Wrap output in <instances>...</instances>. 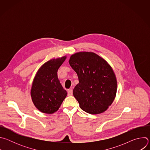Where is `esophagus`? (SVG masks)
Returning <instances> with one entry per match:
<instances>
[{"instance_id":"1","label":"esophagus","mask_w":150,"mask_h":150,"mask_svg":"<svg viewBox=\"0 0 150 150\" xmlns=\"http://www.w3.org/2000/svg\"><path fill=\"white\" fill-rule=\"evenodd\" d=\"M72 93H73L72 89H69V90H68V95L69 96H72Z\"/></svg>"}]
</instances>
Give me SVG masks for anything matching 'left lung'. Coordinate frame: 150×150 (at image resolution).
Segmentation results:
<instances>
[{"mask_svg": "<svg viewBox=\"0 0 150 150\" xmlns=\"http://www.w3.org/2000/svg\"><path fill=\"white\" fill-rule=\"evenodd\" d=\"M69 65L77 74L79 83L73 95L82 110L90 114H100L108 109L116 96L117 81L111 67L93 52L72 55Z\"/></svg>", "mask_w": 150, "mask_h": 150, "instance_id": "1", "label": "left lung"}]
</instances>
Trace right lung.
<instances>
[{
  "mask_svg": "<svg viewBox=\"0 0 150 150\" xmlns=\"http://www.w3.org/2000/svg\"><path fill=\"white\" fill-rule=\"evenodd\" d=\"M65 59L64 56L47 62L38 69L34 79L31 90L32 100L42 113L56 112L67 96L57 78V70Z\"/></svg>",
  "mask_w": 150,
  "mask_h": 150,
  "instance_id": "add662e5",
  "label": "right lung"
}]
</instances>
